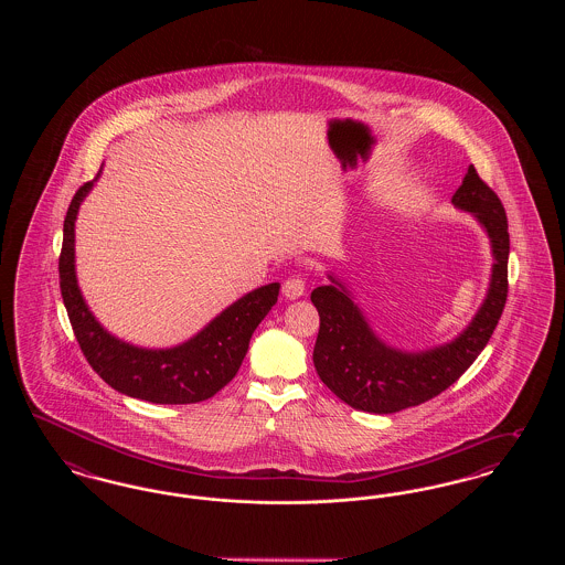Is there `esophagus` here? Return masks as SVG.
<instances>
[{
	"instance_id": "esophagus-1",
	"label": "esophagus",
	"mask_w": 565,
	"mask_h": 565,
	"mask_svg": "<svg viewBox=\"0 0 565 565\" xmlns=\"http://www.w3.org/2000/svg\"><path fill=\"white\" fill-rule=\"evenodd\" d=\"M305 295V279L302 277H290L284 281V296L296 300L300 296Z\"/></svg>"
}]
</instances>
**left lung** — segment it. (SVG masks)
Masks as SVG:
<instances>
[{
    "label": "left lung",
    "instance_id": "left-lung-1",
    "mask_svg": "<svg viewBox=\"0 0 565 565\" xmlns=\"http://www.w3.org/2000/svg\"><path fill=\"white\" fill-rule=\"evenodd\" d=\"M451 203L483 226L493 256L483 302L456 339L430 350H398L376 337L350 288L337 275L328 273L330 284L311 292L320 313L316 371L334 396L358 411L398 413L445 392L484 350L504 311L511 249L507 212L472 164Z\"/></svg>",
    "mask_w": 565,
    "mask_h": 565
}]
</instances>
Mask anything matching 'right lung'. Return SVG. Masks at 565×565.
<instances>
[{"instance_id": "right-lung-1", "label": "right lung", "mask_w": 565, "mask_h": 565, "mask_svg": "<svg viewBox=\"0 0 565 565\" xmlns=\"http://www.w3.org/2000/svg\"><path fill=\"white\" fill-rule=\"evenodd\" d=\"M99 175L102 171L74 194L63 222L58 256L61 296L82 353L93 371L125 396L154 404L207 401L237 375L254 330L277 302L279 284L260 286L237 298L175 348L148 350L114 337L88 309L76 275V217Z\"/></svg>"}]
</instances>
